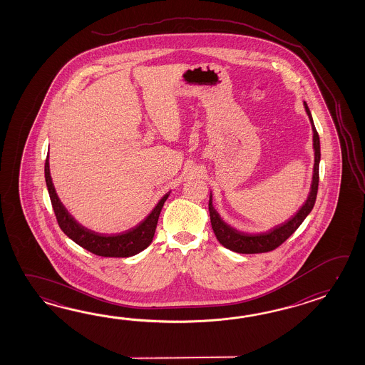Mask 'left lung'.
Returning a JSON list of instances; mask_svg holds the SVG:
<instances>
[{
  "label": "left lung",
  "instance_id": "1",
  "mask_svg": "<svg viewBox=\"0 0 365 365\" xmlns=\"http://www.w3.org/2000/svg\"><path fill=\"white\" fill-rule=\"evenodd\" d=\"M304 107H305V110L309 116L310 124H312V129H313V148H314L313 181H312V187H310L308 200L302 206V209L299 210L291 219H288L287 222L277 225L269 232L250 235V233L236 231L232 227L225 225V222L219 217V214L215 211V209L212 207V201H211V195H210L209 211L211 227H212V231L217 236V241L225 248L236 252V253H242V255H255V253L272 252L274 249H277L279 245H282L292 233L295 232L296 230L299 228V225L303 223L304 219L308 217V214L313 209L316 197H317L318 180H319L318 170H319L321 150H319V137H318L316 126L313 124V118H312L307 103H304Z\"/></svg>",
  "mask_w": 365,
  "mask_h": 365
}]
</instances>
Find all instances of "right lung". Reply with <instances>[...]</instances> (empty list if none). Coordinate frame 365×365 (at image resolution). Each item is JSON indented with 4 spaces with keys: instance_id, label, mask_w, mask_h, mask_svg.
Masks as SVG:
<instances>
[{
    "instance_id": "add662e5",
    "label": "right lung",
    "mask_w": 365,
    "mask_h": 365,
    "mask_svg": "<svg viewBox=\"0 0 365 365\" xmlns=\"http://www.w3.org/2000/svg\"><path fill=\"white\" fill-rule=\"evenodd\" d=\"M44 173H46L48 193L51 197L57 223L60 225L62 232L74 242H77L79 247L85 248L86 250L91 252L96 256L124 258V257H132L140 253L151 244V241L154 239L160 211L170 193L165 194L163 198L158 202V205L150 212V215L137 227H134L126 232L117 233V235H101V233L90 231L77 223L74 217L68 212V210L63 207V205L57 197L55 186L52 184L48 156Z\"/></svg>"
}]
</instances>
